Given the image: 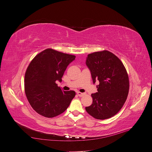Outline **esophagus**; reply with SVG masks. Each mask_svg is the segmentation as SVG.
I'll list each match as a JSON object with an SVG mask.
<instances>
[{"mask_svg":"<svg viewBox=\"0 0 152 152\" xmlns=\"http://www.w3.org/2000/svg\"><path fill=\"white\" fill-rule=\"evenodd\" d=\"M77 95L79 96H84L85 95L84 93H81V92H77Z\"/></svg>","mask_w":152,"mask_h":152,"instance_id":"esophagus-1","label":"esophagus"}]
</instances>
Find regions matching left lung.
Instances as JSON below:
<instances>
[{
  "label": "left lung",
  "mask_w": 152,
  "mask_h": 152,
  "mask_svg": "<svg viewBox=\"0 0 152 152\" xmlns=\"http://www.w3.org/2000/svg\"><path fill=\"white\" fill-rule=\"evenodd\" d=\"M94 84L98 92L91 95L92 104L86 107L88 114L104 120L114 116L122 109L129 92V78L121 60L108 50L89 54L86 58Z\"/></svg>",
  "instance_id": "8db88e82"
}]
</instances>
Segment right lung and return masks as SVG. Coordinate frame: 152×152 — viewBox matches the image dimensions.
Listing matches in <instances>:
<instances>
[{"label":"right lung","instance_id":"right-lung-1","mask_svg":"<svg viewBox=\"0 0 152 152\" xmlns=\"http://www.w3.org/2000/svg\"><path fill=\"white\" fill-rule=\"evenodd\" d=\"M76 56L53 49L37 54L28 66L24 90L34 110L43 117L53 118L63 113L75 96L73 90L64 91L56 84L62 82L67 66Z\"/></svg>","mask_w":152,"mask_h":152}]
</instances>
